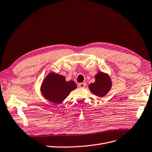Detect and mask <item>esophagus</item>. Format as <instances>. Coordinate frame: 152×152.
Instances as JSON below:
<instances>
[{
    "label": "esophagus",
    "mask_w": 152,
    "mask_h": 152,
    "mask_svg": "<svg viewBox=\"0 0 152 152\" xmlns=\"http://www.w3.org/2000/svg\"><path fill=\"white\" fill-rule=\"evenodd\" d=\"M86 86V84L85 82H83V83H80L78 84V87H80V88H84Z\"/></svg>",
    "instance_id": "34e87169"
}]
</instances>
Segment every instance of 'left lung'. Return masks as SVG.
<instances>
[{"mask_svg":"<svg viewBox=\"0 0 152 152\" xmlns=\"http://www.w3.org/2000/svg\"><path fill=\"white\" fill-rule=\"evenodd\" d=\"M112 82L107 73L99 72L95 75V82L89 85L91 93L98 97H103L110 91Z\"/></svg>","mask_w":152,"mask_h":152,"instance_id":"obj_1","label":"left lung"}]
</instances>
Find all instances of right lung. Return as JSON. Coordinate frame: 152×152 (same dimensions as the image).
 <instances>
[{"instance_id": "1", "label": "right lung", "mask_w": 152, "mask_h": 152, "mask_svg": "<svg viewBox=\"0 0 152 152\" xmlns=\"http://www.w3.org/2000/svg\"><path fill=\"white\" fill-rule=\"evenodd\" d=\"M77 87L73 80L67 82L64 76L50 72L42 81L40 91L45 99L59 104L61 103Z\"/></svg>"}]
</instances>
